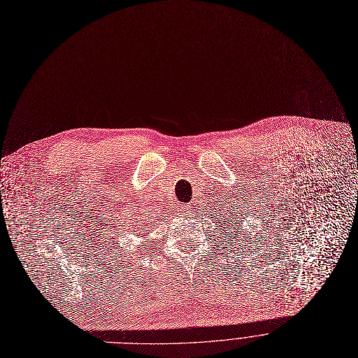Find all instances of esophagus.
Wrapping results in <instances>:
<instances>
[{"instance_id": "34e87169", "label": "esophagus", "mask_w": 358, "mask_h": 358, "mask_svg": "<svg viewBox=\"0 0 358 358\" xmlns=\"http://www.w3.org/2000/svg\"><path fill=\"white\" fill-rule=\"evenodd\" d=\"M180 214H187L188 213V208H187V206H181V208H180Z\"/></svg>"}]
</instances>
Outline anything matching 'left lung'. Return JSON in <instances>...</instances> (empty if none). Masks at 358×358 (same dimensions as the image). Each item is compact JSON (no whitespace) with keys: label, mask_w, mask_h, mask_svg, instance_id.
Wrapping results in <instances>:
<instances>
[{"label":"left lung","mask_w":358,"mask_h":358,"mask_svg":"<svg viewBox=\"0 0 358 358\" xmlns=\"http://www.w3.org/2000/svg\"><path fill=\"white\" fill-rule=\"evenodd\" d=\"M225 229H229V227H227V225H225ZM229 236H230V233H229Z\"/></svg>","instance_id":"obj_1"}]
</instances>
